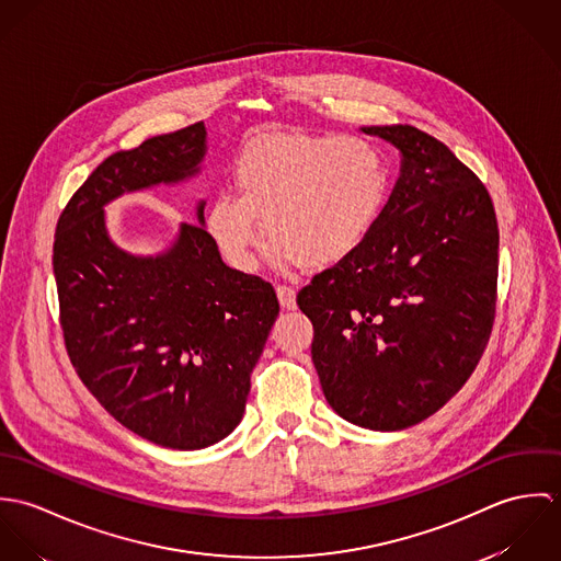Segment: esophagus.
Masks as SVG:
<instances>
[{"label":"esophagus","instance_id":"esophagus-1","mask_svg":"<svg viewBox=\"0 0 561 561\" xmlns=\"http://www.w3.org/2000/svg\"><path fill=\"white\" fill-rule=\"evenodd\" d=\"M276 296H278V302L285 311H294L296 309V289L287 287V285H278L276 287Z\"/></svg>","mask_w":561,"mask_h":561}]
</instances>
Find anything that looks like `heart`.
Listing matches in <instances>:
<instances>
[{"label": "heart", "instance_id": "b5f03b06", "mask_svg": "<svg viewBox=\"0 0 561 561\" xmlns=\"http://www.w3.org/2000/svg\"><path fill=\"white\" fill-rule=\"evenodd\" d=\"M231 181L239 196L216 194L205 229L233 270L256 267L259 222L274 261L323 270L374 231L389 168L376 145L356 136L263 131L241 147Z\"/></svg>", "mask_w": 561, "mask_h": 561}]
</instances>
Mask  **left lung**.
Here are the masks:
<instances>
[{
  "label": "left lung",
  "instance_id": "left-lung-1",
  "mask_svg": "<svg viewBox=\"0 0 561 561\" xmlns=\"http://www.w3.org/2000/svg\"><path fill=\"white\" fill-rule=\"evenodd\" d=\"M363 131L400 149V179L369 238L316 274L298 307L332 410L396 432L476 371L494 323L499 227L480 176L440 140L412 125Z\"/></svg>",
  "mask_w": 561,
  "mask_h": 561
}]
</instances>
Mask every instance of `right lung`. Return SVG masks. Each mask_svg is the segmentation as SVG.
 I'll list each match as a JSON object with an SVG mask.
<instances>
[{
    "label": "right lung",
    "instance_id": "right-lung-1",
    "mask_svg": "<svg viewBox=\"0 0 561 561\" xmlns=\"http://www.w3.org/2000/svg\"><path fill=\"white\" fill-rule=\"evenodd\" d=\"M205 125L153 136L101 161L60 214L54 274L67 354L121 425L168 449H203L243 416L250 374L278 318L274 287L229 267L198 225L158 256L121 250L103 207L198 172Z\"/></svg>",
    "mask_w": 561,
    "mask_h": 561
}]
</instances>
